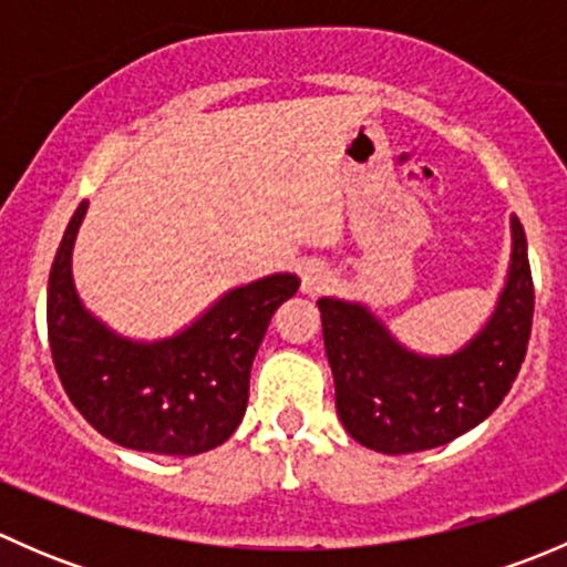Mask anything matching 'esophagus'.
<instances>
[{
  "label": "esophagus",
  "instance_id": "obj_1",
  "mask_svg": "<svg viewBox=\"0 0 567 567\" xmlns=\"http://www.w3.org/2000/svg\"><path fill=\"white\" fill-rule=\"evenodd\" d=\"M331 282V271L323 266V262H307L305 268H301V290L310 296L316 293H323L326 288H329Z\"/></svg>",
  "mask_w": 567,
  "mask_h": 567
}]
</instances>
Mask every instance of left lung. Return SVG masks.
Wrapping results in <instances>:
<instances>
[{
	"label": "left lung",
	"mask_w": 567,
	"mask_h": 567,
	"mask_svg": "<svg viewBox=\"0 0 567 567\" xmlns=\"http://www.w3.org/2000/svg\"><path fill=\"white\" fill-rule=\"evenodd\" d=\"M511 266L483 329L444 357H425L359 301L318 299L337 414L362 447L384 455L442 447L505 400L527 357L535 290L527 236L511 216Z\"/></svg>",
	"instance_id": "left-lung-1"
}]
</instances>
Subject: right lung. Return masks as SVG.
I'll return each mask as SVG.
<instances>
[{
	"instance_id": "right-lung-1",
	"label": "right lung",
	"mask_w": 567,
	"mask_h": 567,
	"mask_svg": "<svg viewBox=\"0 0 567 567\" xmlns=\"http://www.w3.org/2000/svg\"><path fill=\"white\" fill-rule=\"evenodd\" d=\"M87 203L76 208L49 274V342L56 375L79 414L109 442L156 455H199L236 433L249 373L271 316L299 290L271 274L227 290L164 340H131L82 305L71 257Z\"/></svg>"
}]
</instances>
